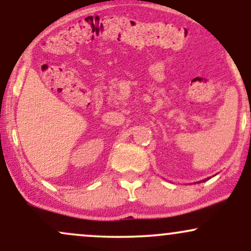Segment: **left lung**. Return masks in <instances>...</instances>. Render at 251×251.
Masks as SVG:
<instances>
[{
    "label": "left lung",
    "instance_id": "1",
    "mask_svg": "<svg viewBox=\"0 0 251 251\" xmlns=\"http://www.w3.org/2000/svg\"><path fill=\"white\" fill-rule=\"evenodd\" d=\"M203 181H204V180H203Z\"/></svg>",
    "mask_w": 251,
    "mask_h": 251
}]
</instances>
